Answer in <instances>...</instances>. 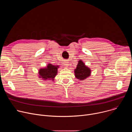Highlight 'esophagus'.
<instances>
[{"instance_id":"esophagus-1","label":"esophagus","mask_w":132,"mask_h":132,"mask_svg":"<svg viewBox=\"0 0 132 132\" xmlns=\"http://www.w3.org/2000/svg\"><path fill=\"white\" fill-rule=\"evenodd\" d=\"M68 63H69V62L67 60L64 61V65L65 66V67H68L69 66V64Z\"/></svg>"}]
</instances>
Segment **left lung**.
<instances>
[{
    "label": "left lung",
    "mask_w": 132,
    "mask_h": 132,
    "mask_svg": "<svg viewBox=\"0 0 132 132\" xmlns=\"http://www.w3.org/2000/svg\"><path fill=\"white\" fill-rule=\"evenodd\" d=\"M91 70L85 65L82 60L78 62L76 68L74 70L75 76L78 80H84L90 76Z\"/></svg>",
    "instance_id": "obj_1"
}]
</instances>
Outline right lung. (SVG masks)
<instances>
[{
  "mask_svg": "<svg viewBox=\"0 0 132 132\" xmlns=\"http://www.w3.org/2000/svg\"><path fill=\"white\" fill-rule=\"evenodd\" d=\"M59 67L60 66L59 65H54L48 63L46 67L40 68L38 71L39 78L45 81H54L55 76L57 74V70Z\"/></svg>",
  "mask_w": 132,
  "mask_h": 132,
  "instance_id": "right-lung-1",
  "label": "right lung"
}]
</instances>
